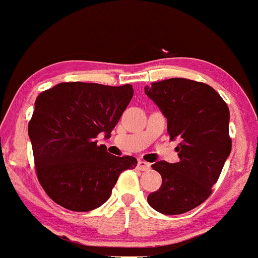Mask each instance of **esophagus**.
Wrapping results in <instances>:
<instances>
[{"label": "esophagus", "mask_w": 258, "mask_h": 258, "mask_svg": "<svg viewBox=\"0 0 258 258\" xmlns=\"http://www.w3.org/2000/svg\"><path fill=\"white\" fill-rule=\"evenodd\" d=\"M137 167H138V170H141V171H148V170H150V164L143 161V160H139L138 164H137Z\"/></svg>", "instance_id": "34e87169"}]
</instances>
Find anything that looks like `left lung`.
I'll list each match as a JSON object with an SVG mask.
<instances>
[{
  "instance_id": "obj_1",
  "label": "left lung",
  "mask_w": 258,
  "mask_h": 258,
  "mask_svg": "<svg viewBox=\"0 0 258 258\" xmlns=\"http://www.w3.org/2000/svg\"><path fill=\"white\" fill-rule=\"evenodd\" d=\"M144 91L167 119L170 139L180 142L176 148L179 162L152 165L162 184L148 203L160 214H184L211 195L229 156V109L211 86L193 80H162Z\"/></svg>"
}]
</instances>
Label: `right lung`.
<instances>
[{"mask_svg": "<svg viewBox=\"0 0 258 258\" xmlns=\"http://www.w3.org/2000/svg\"><path fill=\"white\" fill-rule=\"evenodd\" d=\"M133 97L119 87L61 82L38 94L29 122L40 184L58 205L76 212L97 209L110 198L120 173L137 166L133 156H114L97 136L110 133Z\"/></svg>", "mask_w": 258, "mask_h": 258, "instance_id": "1", "label": "right lung"}]
</instances>
